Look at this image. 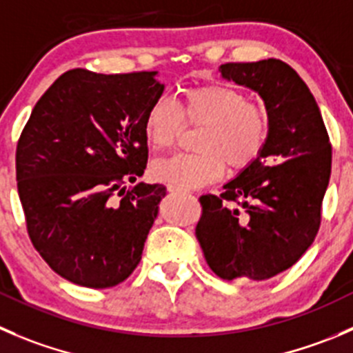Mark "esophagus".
I'll return each mask as SVG.
<instances>
[{
  "instance_id": "esophagus-1",
  "label": "esophagus",
  "mask_w": 353,
  "mask_h": 353,
  "mask_svg": "<svg viewBox=\"0 0 353 353\" xmlns=\"http://www.w3.org/2000/svg\"><path fill=\"white\" fill-rule=\"evenodd\" d=\"M167 190L170 191V193H183V190H181V188H176V186H167Z\"/></svg>"
}]
</instances>
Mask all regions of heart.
I'll return each mask as SVG.
<instances>
[{"label":"heart","mask_w":353,"mask_h":353,"mask_svg":"<svg viewBox=\"0 0 353 353\" xmlns=\"http://www.w3.org/2000/svg\"><path fill=\"white\" fill-rule=\"evenodd\" d=\"M183 121L201 125L194 155H176L152 165V177L181 190H196L231 170H243L259 159L268 138V112L246 101L241 91L225 84H200L183 93L179 108L165 98L153 101L143 119L146 143L155 152L170 148L183 131Z\"/></svg>","instance_id":"obj_1"}]
</instances>
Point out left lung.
Wrapping results in <instances>:
<instances>
[{"instance_id": "1", "label": "left lung", "mask_w": 353, "mask_h": 353, "mask_svg": "<svg viewBox=\"0 0 353 353\" xmlns=\"http://www.w3.org/2000/svg\"><path fill=\"white\" fill-rule=\"evenodd\" d=\"M219 72L259 94L269 128L259 159L228 181L221 196L200 198L196 239L219 278L263 281L292 268L319 231L330 138L312 93L285 61L224 63Z\"/></svg>"}]
</instances>
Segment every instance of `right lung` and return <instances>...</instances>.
<instances>
[{
    "label": "right lung",
    "instance_id": "1",
    "mask_svg": "<svg viewBox=\"0 0 353 353\" xmlns=\"http://www.w3.org/2000/svg\"><path fill=\"white\" fill-rule=\"evenodd\" d=\"M159 72L75 68L48 88L17 146V186L30 241L57 274L110 288L138 268L167 194L136 183L148 162L143 119L165 85Z\"/></svg>",
    "mask_w": 353,
    "mask_h": 353
}]
</instances>
